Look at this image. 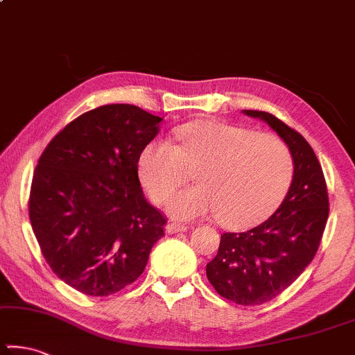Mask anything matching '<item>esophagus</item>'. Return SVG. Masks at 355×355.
Here are the masks:
<instances>
[{"instance_id":"esophagus-1","label":"esophagus","mask_w":355,"mask_h":355,"mask_svg":"<svg viewBox=\"0 0 355 355\" xmlns=\"http://www.w3.org/2000/svg\"><path fill=\"white\" fill-rule=\"evenodd\" d=\"M186 230H187V227H186V225H182V224L171 223V224L166 225V232L168 234H179V232H186Z\"/></svg>"}]
</instances>
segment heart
Segmentation results:
<instances>
[{
  "instance_id": "b5f03b06",
  "label": "heart",
  "mask_w": 355,
  "mask_h": 355,
  "mask_svg": "<svg viewBox=\"0 0 355 355\" xmlns=\"http://www.w3.org/2000/svg\"><path fill=\"white\" fill-rule=\"evenodd\" d=\"M178 146L152 141L142 148L137 174L155 202L165 200L195 171L197 186L169 198L168 213L181 220L218 214L225 227L246 229L279 208L293 179V158L274 135L216 120L174 130Z\"/></svg>"
}]
</instances>
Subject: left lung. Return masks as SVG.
Returning <instances> with one entry per match:
<instances>
[{
  "label": "left lung",
  "instance_id": "1",
  "mask_svg": "<svg viewBox=\"0 0 355 355\" xmlns=\"http://www.w3.org/2000/svg\"><path fill=\"white\" fill-rule=\"evenodd\" d=\"M266 121L286 144L293 158V181L277 211L246 232L220 235L218 254L207 277L225 300L258 306L288 288L311 264L328 219V192L320 163L300 132L267 112L243 110Z\"/></svg>",
  "mask_w": 355,
  "mask_h": 355
}]
</instances>
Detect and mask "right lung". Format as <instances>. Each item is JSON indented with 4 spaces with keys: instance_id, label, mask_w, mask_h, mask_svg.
Masks as SVG:
<instances>
[{
    "instance_id": "1",
    "label": "right lung",
    "mask_w": 355,
    "mask_h": 355,
    "mask_svg": "<svg viewBox=\"0 0 355 355\" xmlns=\"http://www.w3.org/2000/svg\"><path fill=\"white\" fill-rule=\"evenodd\" d=\"M160 116L110 104L75 118L41 153L28 214L46 263L88 296L139 279L166 218L144 197L137 160Z\"/></svg>"
}]
</instances>
